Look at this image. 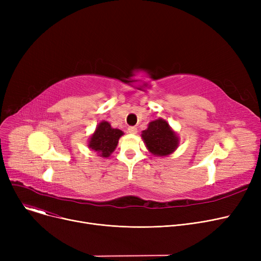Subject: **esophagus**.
I'll list each match as a JSON object with an SVG mask.
<instances>
[{
	"mask_svg": "<svg viewBox=\"0 0 261 261\" xmlns=\"http://www.w3.org/2000/svg\"><path fill=\"white\" fill-rule=\"evenodd\" d=\"M128 132L131 133V134H135L136 132H138V128L134 127V126H130V127L128 128Z\"/></svg>",
	"mask_w": 261,
	"mask_h": 261,
	"instance_id": "1",
	"label": "esophagus"
}]
</instances>
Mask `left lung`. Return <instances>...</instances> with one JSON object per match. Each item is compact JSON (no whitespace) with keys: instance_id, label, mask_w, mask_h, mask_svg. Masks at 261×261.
Wrapping results in <instances>:
<instances>
[{"instance_id":"obj_1","label":"left lung","mask_w":261,"mask_h":261,"mask_svg":"<svg viewBox=\"0 0 261 261\" xmlns=\"http://www.w3.org/2000/svg\"><path fill=\"white\" fill-rule=\"evenodd\" d=\"M142 138L149 151L158 156L172 153L179 145L175 133L171 130L168 122L163 119L150 122L147 130L143 131Z\"/></svg>"}]
</instances>
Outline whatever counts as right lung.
Masks as SVG:
<instances>
[{
  "instance_id": "1",
  "label": "right lung",
  "mask_w": 261,
  "mask_h": 261,
  "mask_svg": "<svg viewBox=\"0 0 261 261\" xmlns=\"http://www.w3.org/2000/svg\"><path fill=\"white\" fill-rule=\"evenodd\" d=\"M122 134V131L113 129L108 121H101L91 136L89 147L97 151L100 156L108 158L115 150Z\"/></svg>"
}]
</instances>
